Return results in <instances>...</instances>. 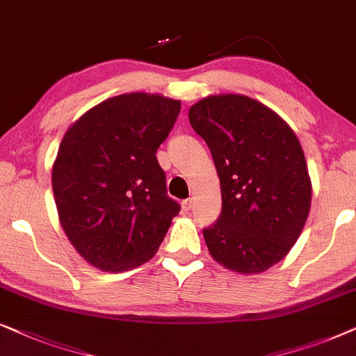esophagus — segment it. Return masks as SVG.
Wrapping results in <instances>:
<instances>
[{
  "label": "esophagus",
  "mask_w": 356,
  "mask_h": 356,
  "mask_svg": "<svg viewBox=\"0 0 356 356\" xmlns=\"http://www.w3.org/2000/svg\"><path fill=\"white\" fill-rule=\"evenodd\" d=\"M192 198H187V200H184L182 202V210L184 211H186V213H188V211H191L192 210Z\"/></svg>",
  "instance_id": "esophagus-1"
}]
</instances>
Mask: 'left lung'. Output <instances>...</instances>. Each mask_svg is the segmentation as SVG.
I'll return each instance as SVG.
<instances>
[{"instance_id":"obj_1","label":"left lung","mask_w":356,"mask_h":356,"mask_svg":"<svg viewBox=\"0 0 356 356\" xmlns=\"http://www.w3.org/2000/svg\"><path fill=\"white\" fill-rule=\"evenodd\" d=\"M211 151L221 215L203 229L211 257L239 273L278 264L300 238L311 208V179L295 131L262 102L208 96L188 111Z\"/></svg>"}]
</instances>
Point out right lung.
<instances>
[{
  "label": "right lung",
  "mask_w": 356,
  "mask_h": 356,
  "mask_svg": "<svg viewBox=\"0 0 356 356\" xmlns=\"http://www.w3.org/2000/svg\"><path fill=\"white\" fill-rule=\"evenodd\" d=\"M181 101L130 92L89 108L61 140L51 187L65 234L84 260L123 272L158 252L181 205L156 158Z\"/></svg>",
  "instance_id": "1"
}]
</instances>
